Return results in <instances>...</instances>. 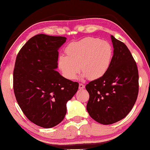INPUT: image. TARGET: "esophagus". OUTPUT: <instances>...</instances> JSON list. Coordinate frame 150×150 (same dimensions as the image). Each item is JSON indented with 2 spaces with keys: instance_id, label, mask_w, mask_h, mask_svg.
Here are the masks:
<instances>
[{
  "instance_id": "34e87169",
  "label": "esophagus",
  "mask_w": 150,
  "mask_h": 150,
  "mask_svg": "<svg viewBox=\"0 0 150 150\" xmlns=\"http://www.w3.org/2000/svg\"><path fill=\"white\" fill-rule=\"evenodd\" d=\"M79 89H83V88H85V85L82 84V83H79Z\"/></svg>"
}]
</instances>
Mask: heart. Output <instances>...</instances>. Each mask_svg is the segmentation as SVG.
Masks as SVG:
<instances>
[{
  "mask_svg": "<svg viewBox=\"0 0 150 150\" xmlns=\"http://www.w3.org/2000/svg\"><path fill=\"white\" fill-rule=\"evenodd\" d=\"M66 56L59 59V67L64 77L75 79L80 71L83 77L98 79L107 72L113 55L110 43L94 37L72 42L65 49Z\"/></svg>",
  "mask_w": 150,
  "mask_h": 150,
  "instance_id": "heart-1",
  "label": "heart"
}]
</instances>
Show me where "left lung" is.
I'll return each instance as SVG.
<instances>
[{"mask_svg":"<svg viewBox=\"0 0 150 150\" xmlns=\"http://www.w3.org/2000/svg\"><path fill=\"white\" fill-rule=\"evenodd\" d=\"M114 52L109 69L102 77L86 85L89 93L87 110L91 118L108 125L128 115L138 95L136 63L126 45L111 35Z\"/></svg>","mask_w":150,"mask_h":150,"instance_id":"left-lung-1","label":"left lung"}]
</instances>
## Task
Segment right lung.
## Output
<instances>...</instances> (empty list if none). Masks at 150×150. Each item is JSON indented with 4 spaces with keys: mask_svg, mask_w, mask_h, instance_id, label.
<instances>
[{
    "mask_svg": "<svg viewBox=\"0 0 150 150\" xmlns=\"http://www.w3.org/2000/svg\"><path fill=\"white\" fill-rule=\"evenodd\" d=\"M66 38L38 34L17 55L13 72L16 99L24 115L36 125L52 128L67 112L66 104L77 93V82L67 79L57 68L58 50Z\"/></svg>",
    "mask_w": 150,
    "mask_h": 150,
    "instance_id": "1",
    "label": "right lung"
}]
</instances>
